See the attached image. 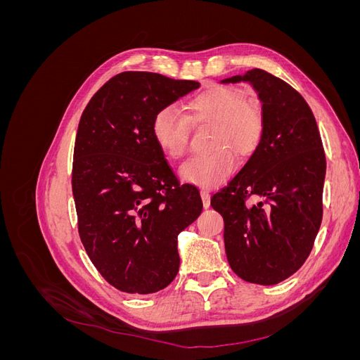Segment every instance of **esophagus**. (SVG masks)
Listing matches in <instances>:
<instances>
[{
  "label": "esophagus",
  "instance_id": "esophagus-1",
  "mask_svg": "<svg viewBox=\"0 0 360 360\" xmlns=\"http://www.w3.org/2000/svg\"><path fill=\"white\" fill-rule=\"evenodd\" d=\"M200 193H201L204 209H209V205H210V192H209V189H201Z\"/></svg>",
  "mask_w": 360,
  "mask_h": 360
}]
</instances>
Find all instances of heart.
<instances>
[{
	"mask_svg": "<svg viewBox=\"0 0 360 360\" xmlns=\"http://www.w3.org/2000/svg\"><path fill=\"white\" fill-rule=\"evenodd\" d=\"M193 122L214 123L212 153L197 155L183 162L180 177L197 186H217L236 168V153L248 156L259 147L264 136L266 120L263 108L231 86L216 85L195 96L189 102ZM151 135L159 148L177 159L189 146V118L179 108L162 106L151 122Z\"/></svg>",
	"mask_w": 360,
	"mask_h": 360,
	"instance_id": "heart-1",
	"label": "heart"
}]
</instances>
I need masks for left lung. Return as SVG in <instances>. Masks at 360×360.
<instances>
[{"label":"left lung","mask_w":360,"mask_h":360,"mask_svg":"<svg viewBox=\"0 0 360 360\" xmlns=\"http://www.w3.org/2000/svg\"><path fill=\"white\" fill-rule=\"evenodd\" d=\"M221 82L252 85L266 130L259 147L210 204L224 217L225 252L234 274L275 285L302 267L320 230L321 136L309 105L285 81L252 69ZM248 198L257 202L246 205Z\"/></svg>","instance_id":"8db88e82"}]
</instances>
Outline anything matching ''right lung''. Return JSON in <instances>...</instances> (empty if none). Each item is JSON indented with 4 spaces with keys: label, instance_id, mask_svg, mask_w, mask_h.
I'll list each match as a JSON object with an SVG mask.
<instances>
[{
    "label": "right lung",
    "instance_id": "obj_1",
    "mask_svg": "<svg viewBox=\"0 0 360 360\" xmlns=\"http://www.w3.org/2000/svg\"><path fill=\"white\" fill-rule=\"evenodd\" d=\"M200 82L151 72L115 75L81 115L72 191L81 242L120 291L151 294L176 278L177 237L201 214L192 184H180L151 135L162 106Z\"/></svg>",
    "mask_w": 360,
    "mask_h": 360
}]
</instances>
